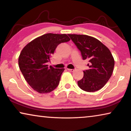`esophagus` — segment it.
Listing matches in <instances>:
<instances>
[{"instance_id": "34e87169", "label": "esophagus", "mask_w": 131, "mask_h": 131, "mask_svg": "<svg viewBox=\"0 0 131 131\" xmlns=\"http://www.w3.org/2000/svg\"><path fill=\"white\" fill-rule=\"evenodd\" d=\"M68 70L70 72H74V69H68Z\"/></svg>"}]
</instances>
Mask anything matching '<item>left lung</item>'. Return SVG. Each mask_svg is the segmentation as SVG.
<instances>
[{
  "label": "left lung",
  "instance_id": "8db88e82",
  "mask_svg": "<svg viewBox=\"0 0 131 131\" xmlns=\"http://www.w3.org/2000/svg\"><path fill=\"white\" fill-rule=\"evenodd\" d=\"M80 51L84 60L87 59L89 69L83 71L79 87L85 91L95 92L105 86L112 76L114 59L109 49L95 37L85 35L69 34Z\"/></svg>",
  "mask_w": 131,
  "mask_h": 131
}]
</instances>
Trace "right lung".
Listing matches in <instances>:
<instances>
[{
    "label": "right lung",
    "mask_w": 131,
    "mask_h": 131,
    "mask_svg": "<svg viewBox=\"0 0 131 131\" xmlns=\"http://www.w3.org/2000/svg\"><path fill=\"white\" fill-rule=\"evenodd\" d=\"M70 40L66 34H44L29 42L22 50L18 58L19 69L35 91L46 94L58 85L65 69L48 67L47 63L57 46Z\"/></svg>",
    "instance_id": "right-lung-1"
}]
</instances>
